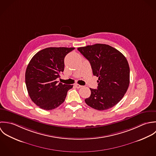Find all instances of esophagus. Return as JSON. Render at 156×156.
Segmentation results:
<instances>
[{
    "label": "esophagus",
    "instance_id": "obj_1",
    "mask_svg": "<svg viewBox=\"0 0 156 156\" xmlns=\"http://www.w3.org/2000/svg\"><path fill=\"white\" fill-rule=\"evenodd\" d=\"M75 86L76 88H77V89H80V88L82 87V86H81V85H80V84H75Z\"/></svg>",
    "mask_w": 156,
    "mask_h": 156
}]
</instances>
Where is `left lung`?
<instances>
[{"mask_svg":"<svg viewBox=\"0 0 156 156\" xmlns=\"http://www.w3.org/2000/svg\"><path fill=\"white\" fill-rule=\"evenodd\" d=\"M90 63L93 74L98 77L97 89H90L91 94L86 103L98 110L109 109L124 97L129 84V67L124 55L105 44L78 48Z\"/></svg>","mask_w":156,"mask_h":156,"instance_id":"8db88e82","label":"left lung"}]
</instances>
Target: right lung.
<instances>
[{
  "label": "right lung",
  "instance_id": "right-lung-1",
  "mask_svg": "<svg viewBox=\"0 0 156 156\" xmlns=\"http://www.w3.org/2000/svg\"><path fill=\"white\" fill-rule=\"evenodd\" d=\"M75 48H48L32 58L25 72V83L32 101L40 108L51 110L64 101L72 85L58 83L64 71V57Z\"/></svg>",
  "mask_w": 156,
  "mask_h": 156
}]
</instances>
